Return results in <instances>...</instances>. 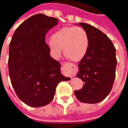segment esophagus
<instances>
[{
  "label": "esophagus",
  "mask_w": 128,
  "mask_h": 128,
  "mask_svg": "<svg viewBox=\"0 0 128 128\" xmlns=\"http://www.w3.org/2000/svg\"><path fill=\"white\" fill-rule=\"evenodd\" d=\"M65 66V72L66 73L67 75H68L70 78L73 77V72L76 68V66L75 64H70V63H66L64 64Z\"/></svg>",
  "instance_id": "esophagus-1"
}]
</instances>
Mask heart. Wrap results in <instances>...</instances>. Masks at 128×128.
Returning a JSON list of instances; mask_svg holds the SVG:
<instances>
[{
    "label": "heart",
    "mask_w": 128,
    "mask_h": 128,
    "mask_svg": "<svg viewBox=\"0 0 128 128\" xmlns=\"http://www.w3.org/2000/svg\"><path fill=\"white\" fill-rule=\"evenodd\" d=\"M47 46L54 57L59 58L63 50L64 56L79 62L86 56L89 47L88 34L80 26H65L56 31L47 42Z\"/></svg>",
    "instance_id": "obj_1"
}]
</instances>
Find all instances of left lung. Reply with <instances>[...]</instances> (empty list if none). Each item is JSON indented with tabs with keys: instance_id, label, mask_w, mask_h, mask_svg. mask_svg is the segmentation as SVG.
Masks as SVG:
<instances>
[{
	"instance_id": "obj_1",
	"label": "left lung",
	"mask_w": 128,
	"mask_h": 128,
	"mask_svg": "<svg viewBox=\"0 0 128 128\" xmlns=\"http://www.w3.org/2000/svg\"><path fill=\"white\" fill-rule=\"evenodd\" d=\"M79 24L88 34L89 47L86 56L78 64L77 77L84 85L74 93L80 102L96 104L103 101L112 88L117 63L115 47L99 29L89 24Z\"/></svg>"
}]
</instances>
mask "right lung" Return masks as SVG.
Masks as SVG:
<instances>
[{"label": "right lung", "instance_id": "1", "mask_svg": "<svg viewBox=\"0 0 128 128\" xmlns=\"http://www.w3.org/2000/svg\"><path fill=\"white\" fill-rule=\"evenodd\" d=\"M57 18L42 14L31 16L20 24L10 44L8 67L11 83L24 104L41 107L52 102L56 87L68 81L61 74L60 64L50 57L45 42Z\"/></svg>", "mask_w": 128, "mask_h": 128}]
</instances>
